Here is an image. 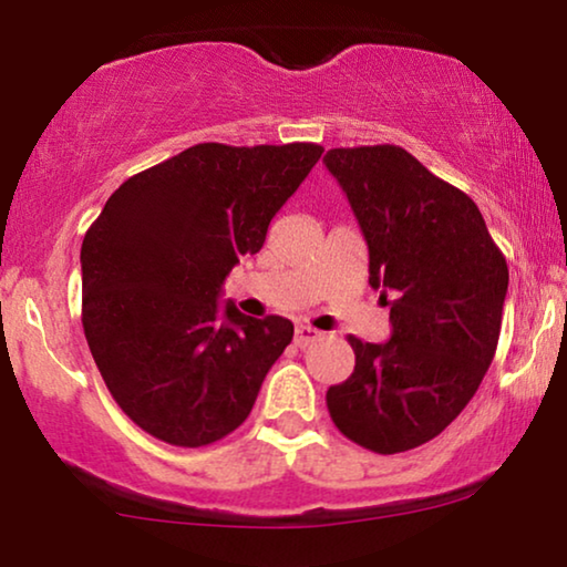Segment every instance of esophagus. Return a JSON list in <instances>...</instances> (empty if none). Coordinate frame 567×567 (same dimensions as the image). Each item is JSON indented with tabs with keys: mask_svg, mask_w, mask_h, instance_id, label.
<instances>
[{
	"mask_svg": "<svg viewBox=\"0 0 567 567\" xmlns=\"http://www.w3.org/2000/svg\"><path fill=\"white\" fill-rule=\"evenodd\" d=\"M318 339H321V331L310 329V326H302V323L295 326V344H298V347H308Z\"/></svg>",
	"mask_w": 567,
	"mask_h": 567,
	"instance_id": "34e87169",
	"label": "esophagus"
}]
</instances>
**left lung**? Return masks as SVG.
<instances>
[{
  "label": "left lung",
  "mask_w": 567,
  "mask_h": 567,
  "mask_svg": "<svg viewBox=\"0 0 567 567\" xmlns=\"http://www.w3.org/2000/svg\"><path fill=\"white\" fill-rule=\"evenodd\" d=\"M370 249V285L390 306L385 344L349 337L354 372L326 405L347 440L378 454L440 436L475 395L498 347L506 257L477 205L401 146L331 148Z\"/></svg>",
  "instance_id": "obj_1"
}]
</instances>
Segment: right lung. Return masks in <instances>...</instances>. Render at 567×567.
<instances>
[{"mask_svg":"<svg viewBox=\"0 0 567 567\" xmlns=\"http://www.w3.org/2000/svg\"><path fill=\"white\" fill-rule=\"evenodd\" d=\"M321 154L318 143H197L125 179L86 230V344L110 395L146 434L205 446L251 413L292 323L230 302L220 313V285L261 249Z\"/></svg>","mask_w":567,"mask_h":567,"instance_id":"add662e5","label":"right lung"}]
</instances>
